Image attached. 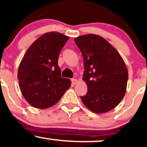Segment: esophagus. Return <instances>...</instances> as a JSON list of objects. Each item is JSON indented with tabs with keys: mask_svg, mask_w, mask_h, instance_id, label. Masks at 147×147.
<instances>
[{
	"mask_svg": "<svg viewBox=\"0 0 147 147\" xmlns=\"http://www.w3.org/2000/svg\"><path fill=\"white\" fill-rule=\"evenodd\" d=\"M71 81H72V83L73 84H77V82H78V81H77L76 79H72Z\"/></svg>",
	"mask_w": 147,
	"mask_h": 147,
	"instance_id": "34e87169",
	"label": "esophagus"
}]
</instances>
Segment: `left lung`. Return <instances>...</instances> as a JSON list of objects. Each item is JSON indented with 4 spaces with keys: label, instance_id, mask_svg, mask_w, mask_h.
<instances>
[{
    "label": "left lung",
    "instance_id": "8db88e82",
    "mask_svg": "<svg viewBox=\"0 0 147 147\" xmlns=\"http://www.w3.org/2000/svg\"><path fill=\"white\" fill-rule=\"evenodd\" d=\"M75 42L83 56V80L88 87L82 102L95 113L113 110L124 98L127 86L129 73L122 57L99 35H82Z\"/></svg>",
    "mask_w": 147,
    "mask_h": 147
}]
</instances>
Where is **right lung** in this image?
I'll return each mask as SVG.
<instances>
[{"label": "right lung", "mask_w": 147, "mask_h": 147, "mask_svg": "<svg viewBox=\"0 0 147 147\" xmlns=\"http://www.w3.org/2000/svg\"><path fill=\"white\" fill-rule=\"evenodd\" d=\"M68 39L59 32L45 33L33 42L22 59L17 75L20 90L33 107H51L71 86L70 79L61 77L58 66L59 55Z\"/></svg>", "instance_id": "right-lung-1"}]
</instances>
